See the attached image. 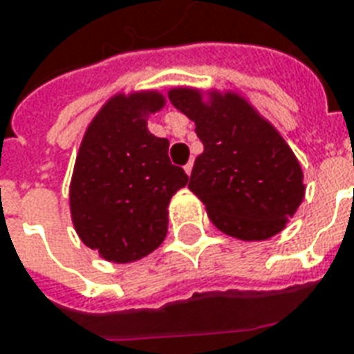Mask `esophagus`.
<instances>
[{
    "label": "esophagus",
    "instance_id": "34e87169",
    "mask_svg": "<svg viewBox=\"0 0 354 354\" xmlns=\"http://www.w3.org/2000/svg\"><path fill=\"white\" fill-rule=\"evenodd\" d=\"M192 168H194V160H190V162H188V164H186V166H185V171H186V174L190 175V174H192Z\"/></svg>",
    "mask_w": 354,
    "mask_h": 354
}]
</instances>
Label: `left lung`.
Instances as JSON below:
<instances>
[{
    "label": "left lung",
    "mask_w": 354,
    "mask_h": 354,
    "mask_svg": "<svg viewBox=\"0 0 354 354\" xmlns=\"http://www.w3.org/2000/svg\"><path fill=\"white\" fill-rule=\"evenodd\" d=\"M171 105L196 123L203 153L190 188L221 232L266 240L281 232L305 196L303 171L281 134L238 95L169 92Z\"/></svg>",
    "instance_id": "8db88e82"
}]
</instances>
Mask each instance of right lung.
<instances>
[{
  "label": "right lung",
  "instance_id": "right-lung-1",
  "mask_svg": "<svg viewBox=\"0 0 354 354\" xmlns=\"http://www.w3.org/2000/svg\"><path fill=\"white\" fill-rule=\"evenodd\" d=\"M157 92L114 95L90 123L70 186L79 238L111 262H133L162 243L168 205L186 186L169 142L147 131L146 114L162 109Z\"/></svg>",
  "mask_w": 354,
  "mask_h": 354
}]
</instances>
